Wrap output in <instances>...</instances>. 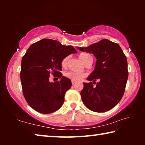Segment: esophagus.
<instances>
[{"label": "esophagus", "instance_id": "1", "mask_svg": "<svg viewBox=\"0 0 145 145\" xmlns=\"http://www.w3.org/2000/svg\"><path fill=\"white\" fill-rule=\"evenodd\" d=\"M76 83V82L75 81H74V80H72V85H74Z\"/></svg>", "mask_w": 145, "mask_h": 145}]
</instances>
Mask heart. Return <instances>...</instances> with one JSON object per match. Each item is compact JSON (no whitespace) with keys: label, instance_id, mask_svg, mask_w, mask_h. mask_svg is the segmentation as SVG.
<instances>
[{"label":"heart","instance_id":"obj_1","mask_svg":"<svg viewBox=\"0 0 145 145\" xmlns=\"http://www.w3.org/2000/svg\"><path fill=\"white\" fill-rule=\"evenodd\" d=\"M78 57H79L80 59L84 63L85 61L88 59V57H91V55L89 54H86V53H81L80 54L79 56H78ZM68 56L64 57L61 61V67L63 68L67 67L68 65ZM65 76L66 77L70 78V79L72 80H74V81H80V80H81L83 78L85 77L86 75L83 73L70 71V72H66L65 73Z\"/></svg>","mask_w":145,"mask_h":145}]
</instances>
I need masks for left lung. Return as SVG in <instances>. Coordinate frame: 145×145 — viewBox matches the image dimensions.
I'll return each mask as SVG.
<instances>
[{
    "mask_svg": "<svg viewBox=\"0 0 145 145\" xmlns=\"http://www.w3.org/2000/svg\"><path fill=\"white\" fill-rule=\"evenodd\" d=\"M77 48L92 53L97 58L95 70L87 78L93 82L83 83L80 92L83 103L91 111H109L118 104L125 89L129 76L125 55L118 44L107 39Z\"/></svg>",
    "mask_w": 145,
    "mask_h": 145,
    "instance_id": "1",
    "label": "left lung"
}]
</instances>
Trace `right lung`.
<instances>
[{
  "label": "right lung",
  "mask_w": 145,
  "mask_h": 145,
  "mask_svg": "<svg viewBox=\"0 0 145 145\" xmlns=\"http://www.w3.org/2000/svg\"><path fill=\"white\" fill-rule=\"evenodd\" d=\"M75 53L77 50L72 46L50 39H43L29 46L22 59L20 79L24 98L35 111L50 114L62 106L72 82L60 72L61 61ZM50 73L61 80L50 83Z\"/></svg>",
  "instance_id": "obj_1"
}]
</instances>
